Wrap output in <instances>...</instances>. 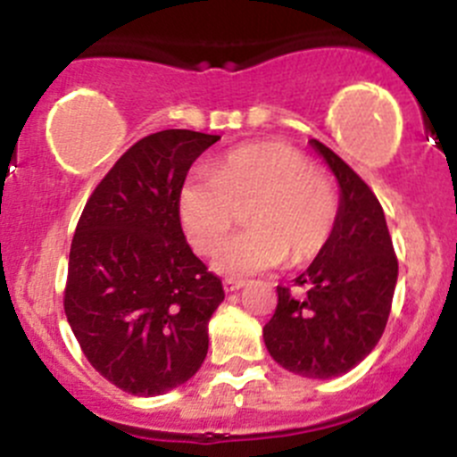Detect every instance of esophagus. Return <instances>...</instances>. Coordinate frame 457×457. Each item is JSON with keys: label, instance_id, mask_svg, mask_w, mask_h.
Masks as SVG:
<instances>
[{"label": "esophagus", "instance_id": "obj_1", "mask_svg": "<svg viewBox=\"0 0 457 457\" xmlns=\"http://www.w3.org/2000/svg\"><path fill=\"white\" fill-rule=\"evenodd\" d=\"M244 284H246V282H244V279L227 278V279H224V282H222V287H224V291H227V293H233V291H239V288H242Z\"/></svg>", "mask_w": 457, "mask_h": 457}]
</instances>
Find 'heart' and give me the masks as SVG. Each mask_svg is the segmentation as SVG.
<instances>
[{"mask_svg":"<svg viewBox=\"0 0 457 457\" xmlns=\"http://www.w3.org/2000/svg\"><path fill=\"white\" fill-rule=\"evenodd\" d=\"M246 211L248 228L215 260L224 275L306 264L327 248L337 222L331 179L297 148L262 142L227 153L213 175L197 173L179 193V215L202 255H215Z\"/></svg>","mask_w":457,"mask_h":457,"instance_id":"obj_1","label":"heart"}]
</instances>
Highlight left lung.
<instances>
[{
	"mask_svg": "<svg viewBox=\"0 0 457 457\" xmlns=\"http://www.w3.org/2000/svg\"><path fill=\"white\" fill-rule=\"evenodd\" d=\"M340 184L337 222L327 248L295 278L306 295L278 287V306L264 327L270 358L304 378H337L358 367L380 342L393 291L397 257L384 211L369 184L318 139Z\"/></svg>",
	"mask_w": 457,
	"mask_h": 457,
	"instance_id": "obj_1",
	"label": "left lung"
}]
</instances>
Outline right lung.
<instances>
[{
	"label": "right lung",
	"mask_w": 457,
	"mask_h": 457,
	"mask_svg": "<svg viewBox=\"0 0 457 457\" xmlns=\"http://www.w3.org/2000/svg\"><path fill=\"white\" fill-rule=\"evenodd\" d=\"M218 139L184 129L146 135L104 175L77 222L66 318L95 371L130 395L191 380L209 351L224 288L187 244L179 193Z\"/></svg>",
	"instance_id": "obj_1"
}]
</instances>
